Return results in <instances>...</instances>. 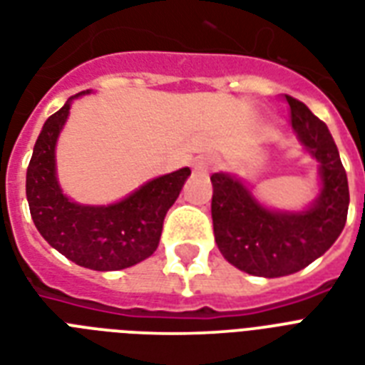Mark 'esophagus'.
Here are the masks:
<instances>
[{
  "instance_id": "esophagus-1",
  "label": "esophagus",
  "mask_w": 365,
  "mask_h": 365,
  "mask_svg": "<svg viewBox=\"0 0 365 365\" xmlns=\"http://www.w3.org/2000/svg\"><path fill=\"white\" fill-rule=\"evenodd\" d=\"M212 166H214V160L208 159V157H200V159L195 160V170L197 172L210 170Z\"/></svg>"
}]
</instances>
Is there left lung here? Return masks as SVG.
Here are the masks:
<instances>
[{
	"mask_svg": "<svg viewBox=\"0 0 365 365\" xmlns=\"http://www.w3.org/2000/svg\"><path fill=\"white\" fill-rule=\"evenodd\" d=\"M301 143L320 163L322 191L309 210H267L235 176L212 174V222L223 257L254 277L294 274L318 259L346 223L349 182L326 123L303 102L284 94Z\"/></svg>",
	"mask_w": 365,
	"mask_h": 365,
	"instance_id": "obj_1",
	"label": "left lung"
}]
</instances>
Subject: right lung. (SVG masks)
Instances as JSON below:
<instances>
[{
    "instance_id": "1",
    "label": "right lung",
    "mask_w": 365,
    "mask_h": 365,
    "mask_svg": "<svg viewBox=\"0 0 365 365\" xmlns=\"http://www.w3.org/2000/svg\"><path fill=\"white\" fill-rule=\"evenodd\" d=\"M81 94L71 96L43 125L26 172V197L37 231L54 250L93 271H119L157 250L166 212L191 170L155 178L115 205L85 206L68 199L56 180L54 148L71 100Z\"/></svg>"
}]
</instances>
